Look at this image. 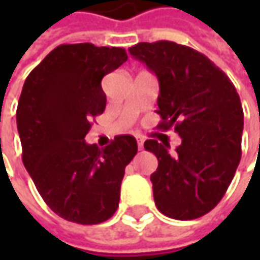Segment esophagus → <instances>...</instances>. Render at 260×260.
<instances>
[{
    "instance_id": "1",
    "label": "esophagus",
    "mask_w": 260,
    "mask_h": 260,
    "mask_svg": "<svg viewBox=\"0 0 260 260\" xmlns=\"http://www.w3.org/2000/svg\"><path fill=\"white\" fill-rule=\"evenodd\" d=\"M137 147H139V150L143 149V140L142 139H137Z\"/></svg>"
}]
</instances>
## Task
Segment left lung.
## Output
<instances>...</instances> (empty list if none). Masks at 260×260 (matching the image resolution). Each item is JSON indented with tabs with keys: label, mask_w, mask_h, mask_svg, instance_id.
Listing matches in <instances>:
<instances>
[{
	"label": "left lung",
	"mask_w": 260,
	"mask_h": 260,
	"mask_svg": "<svg viewBox=\"0 0 260 260\" xmlns=\"http://www.w3.org/2000/svg\"><path fill=\"white\" fill-rule=\"evenodd\" d=\"M128 52L157 78V127H174L182 140L174 153L155 139L145 142L159 162L150 175L156 207L175 220L198 218L220 203L242 157L239 94L220 68L188 46L160 40Z\"/></svg>",
	"instance_id": "left-lung-1"
}]
</instances>
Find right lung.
Here are the masks:
<instances>
[{
    "instance_id": "right-lung-1",
    "label": "right lung",
    "mask_w": 260,
    "mask_h": 260,
    "mask_svg": "<svg viewBox=\"0 0 260 260\" xmlns=\"http://www.w3.org/2000/svg\"><path fill=\"white\" fill-rule=\"evenodd\" d=\"M125 60L121 47L60 45L25 79L17 107L23 164L46 204L68 221L100 224L118 207L137 142L115 136L100 149L85 136L105 110L103 78Z\"/></svg>"
}]
</instances>
